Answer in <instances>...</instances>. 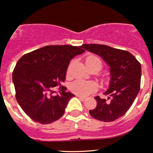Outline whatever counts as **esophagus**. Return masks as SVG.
Masks as SVG:
<instances>
[{
  "label": "esophagus",
  "mask_w": 153,
  "mask_h": 153,
  "mask_svg": "<svg viewBox=\"0 0 153 153\" xmlns=\"http://www.w3.org/2000/svg\"><path fill=\"white\" fill-rule=\"evenodd\" d=\"M77 97H78L79 99H81L82 101H85V99H86V98L84 97V96H80V95H77Z\"/></svg>",
  "instance_id": "34e87169"
}]
</instances>
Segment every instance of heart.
Instances as JSON below:
<instances>
[{
    "mask_svg": "<svg viewBox=\"0 0 153 153\" xmlns=\"http://www.w3.org/2000/svg\"><path fill=\"white\" fill-rule=\"evenodd\" d=\"M85 63L89 69L96 65H99L101 68L102 67L101 59L94 55H90L87 57L85 59ZM70 68H71V65L68 67L67 75H69ZM70 89L72 92L75 94L80 95V96H88L98 90V85L93 81L86 82L84 80H78L72 82L71 86H70Z\"/></svg>",
    "mask_w": 153,
    "mask_h": 153,
    "instance_id": "heart-1",
    "label": "heart"
}]
</instances>
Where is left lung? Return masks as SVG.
<instances>
[{
	"label": "left lung",
	"mask_w": 153,
	"mask_h": 153,
	"mask_svg": "<svg viewBox=\"0 0 153 153\" xmlns=\"http://www.w3.org/2000/svg\"><path fill=\"white\" fill-rule=\"evenodd\" d=\"M82 48L103 59L110 67L111 81L104 93L108 100L94 98L96 107L89 111L94 119L105 122L120 118L129 109L140 88L141 65L130 52L103 45L85 44Z\"/></svg>",
	"instance_id": "left-lung-1"
}]
</instances>
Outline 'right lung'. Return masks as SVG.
<instances>
[{
	"mask_svg": "<svg viewBox=\"0 0 153 153\" xmlns=\"http://www.w3.org/2000/svg\"><path fill=\"white\" fill-rule=\"evenodd\" d=\"M85 52L82 46L49 45L23 55L13 71L16 99L34 122L50 124L60 118L68 101L75 96L61 85L75 56ZM59 86L60 95L52 96Z\"/></svg>",
	"mask_w": 153,
	"mask_h": 153,
	"instance_id": "obj_1",
	"label": "right lung"
}]
</instances>
